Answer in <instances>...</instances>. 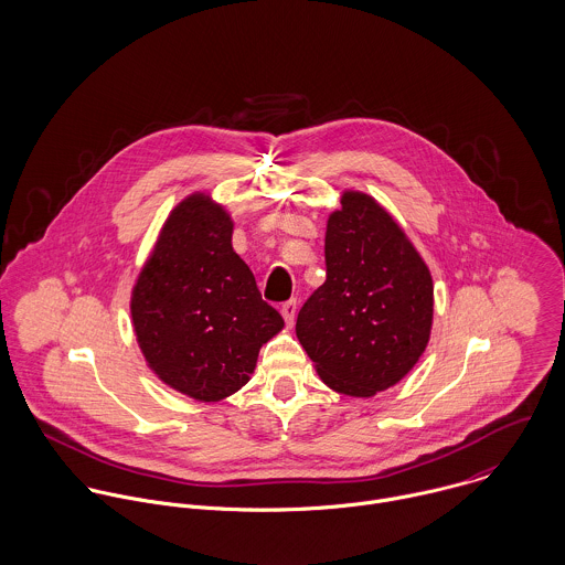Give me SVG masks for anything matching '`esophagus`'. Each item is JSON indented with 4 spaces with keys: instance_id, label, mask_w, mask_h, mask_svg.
<instances>
[{
    "instance_id": "esophagus-1",
    "label": "esophagus",
    "mask_w": 565,
    "mask_h": 565,
    "mask_svg": "<svg viewBox=\"0 0 565 565\" xmlns=\"http://www.w3.org/2000/svg\"><path fill=\"white\" fill-rule=\"evenodd\" d=\"M280 313H282V318H285V323H287V326H294V322H296V313H298V302H296V300L285 302V305H282V309H280Z\"/></svg>"
}]
</instances>
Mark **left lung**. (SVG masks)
<instances>
[{
  "instance_id": "1",
  "label": "left lung",
  "mask_w": 565,
  "mask_h": 565,
  "mask_svg": "<svg viewBox=\"0 0 565 565\" xmlns=\"http://www.w3.org/2000/svg\"><path fill=\"white\" fill-rule=\"evenodd\" d=\"M326 282L296 334L323 383L370 398L422 356L433 326V278L403 228L370 195L345 191L326 226Z\"/></svg>"
}]
</instances>
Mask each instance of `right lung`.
Returning <instances> with one entry per match:
<instances>
[{"instance_id":"obj_1","label":"right lung","mask_w":565,"mask_h":565,"mask_svg":"<svg viewBox=\"0 0 565 565\" xmlns=\"http://www.w3.org/2000/svg\"><path fill=\"white\" fill-rule=\"evenodd\" d=\"M130 311L154 374L200 403L242 390L260 345L285 326L233 249L231 215L204 193L189 195L167 217Z\"/></svg>"}]
</instances>
